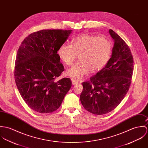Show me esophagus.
Listing matches in <instances>:
<instances>
[{"mask_svg": "<svg viewBox=\"0 0 148 148\" xmlns=\"http://www.w3.org/2000/svg\"><path fill=\"white\" fill-rule=\"evenodd\" d=\"M71 82H72V84H73V85L77 84H78V83H79V81H78V80H77V79H73V78L71 79Z\"/></svg>", "mask_w": 148, "mask_h": 148, "instance_id": "obj_1", "label": "esophagus"}]
</instances>
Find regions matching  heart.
I'll list each match as a JSON object with an SVG mask.
<instances>
[{"instance_id": "obj_1", "label": "heart", "mask_w": 148, "mask_h": 148, "mask_svg": "<svg viewBox=\"0 0 148 148\" xmlns=\"http://www.w3.org/2000/svg\"><path fill=\"white\" fill-rule=\"evenodd\" d=\"M112 53V45L106 37L83 34L74 38L71 46L61 44L57 50L60 58L67 65H71L79 55L80 61L67 70L68 75L82 78L103 69L109 62Z\"/></svg>"}]
</instances>
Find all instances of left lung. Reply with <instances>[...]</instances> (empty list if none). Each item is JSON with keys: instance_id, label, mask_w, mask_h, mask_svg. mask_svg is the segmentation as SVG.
I'll return each instance as SVG.
<instances>
[{"instance_id": "left-lung-1", "label": "left lung", "mask_w": 148, "mask_h": 148, "mask_svg": "<svg viewBox=\"0 0 148 148\" xmlns=\"http://www.w3.org/2000/svg\"><path fill=\"white\" fill-rule=\"evenodd\" d=\"M114 40L111 57L103 69L82 83L80 96L82 106L95 115L114 110L124 98L131 84L133 58L126 42L115 32L109 30Z\"/></svg>"}]
</instances>
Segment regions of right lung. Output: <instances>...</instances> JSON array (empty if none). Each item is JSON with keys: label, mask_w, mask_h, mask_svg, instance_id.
<instances>
[{"label": "right lung", "mask_w": 148, "mask_h": 148, "mask_svg": "<svg viewBox=\"0 0 148 148\" xmlns=\"http://www.w3.org/2000/svg\"><path fill=\"white\" fill-rule=\"evenodd\" d=\"M72 30L43 29L30 34L17 53L15 79L25 102L33 111L51 113L61 105L71 87L69 78L56 79L64 71L57 54Z\"/></svg>", "instance_id": "right-lung-1"}]
</instances>
